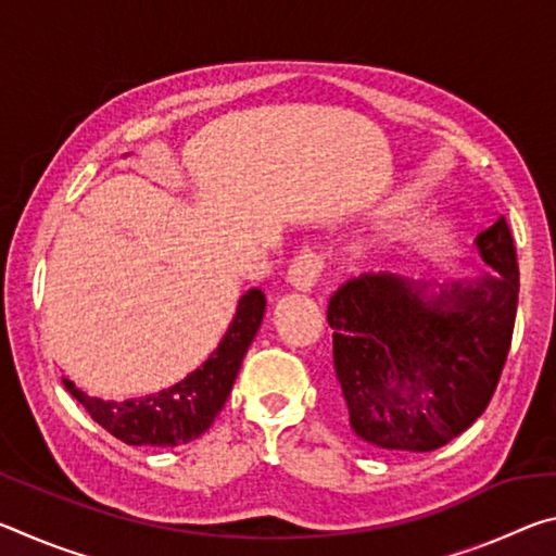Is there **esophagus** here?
<instances>
[{
    "label": "esophagus",
    "mask_w": 556,
    "mask_h": 556,
    "mask_svg": "<svg viewBox=\"0 0 556 556\" xmlns=\"http://www.w3.org/2000/svg\"><path fill=\"white\" fill-rule=\"evenodd\" d=\"M321 269H324L321 257H318L312 250H304V252H299L294 260H291L289 271H287V281L299 291H312L318 275H321Z\"/></svg>",
    "instance_id": "34e87169"
}]
</instances>
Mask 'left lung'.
Here are the masks:
<instances>
[{
    "mask_svg": "<svg viewBox=\"0 0 556 556\" xmlns=\"http://www.w3.org/2000/svg\"><path fill=\"white\" fill-rule=\"evenodd\" d=\"M493 269L439 294L394 275L345 281L328 301L341 404L375 448L425 454L485 412L510 353L520 269L505 218L476 238Z\"/></svg>",
    "mask_w": 556,
    "mask_h": 556,
    "instance_id": "obj_1",
    "label": "left lung"
}]
</instances>
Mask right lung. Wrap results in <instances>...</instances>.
<instances>
[{
    "label": "right lung",
    "instance_id": "right-lung-1",
    "mask_svg": "<svg viewBox=\"0 0 556 556\" xmlns=\"http://www.w3.org/2000/svg\"><path fill=\"white\" fill-rule=\"evenodd\" d=\"M265 306L267 299L260 289L242 294L232 324L208 361L168 390L125 402L90 397L71 380H63L65 390L88 409L102 429L129 446L164 448L188 444L213 425L228 402L242 357L265 316Z\"/></svg>",
    "mask_w": 556,
    "mask_h": 556
}]
</instances>
